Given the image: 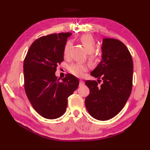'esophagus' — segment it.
I'll list each match as a JSON object with an SVG mask.
<instances>
[{
    "mask_svg": "<svg viewBox=\"0 0 150 150\" xmlns=\"http://www.w3.org/2000/svg\"><path fill=\"white\" fill-rule=\"evenodd\" d=\"M84 84V82L81 79L80 81H79V86H83Z\"/></svg>",
    "mask_w": 150,
    "mask_h": 150,
    "instance_id": "obj_1",
    "label": "esophagus"
}]
</instances>
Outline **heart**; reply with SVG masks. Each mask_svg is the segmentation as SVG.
Instances as JSON below:
<instances>
[{"mask_svg": "<svg viewBox=\"0 0 150 150\" xmlns=\"http://www.w3.org/2000/svg\"><path fill=\"white\" fill-rule=\"evenodd\" d=\"M80 40L86 51L88 53L90 54L88 57L89 62L93 66L98 64L101 61V57L98 54L93 53L95 47H96V42H95L94 38L90 35H84L81 37ZM71 44V41L69 40L67 41L65 44L64 47V57L68 56ZM68 70L72 75L76 76V77H80L83 76L84 73L88 71V66L84 64L73 63L68 66Z\"/></svg>", "mask_w": 150, "mask_h": 150, "instance_id": "1", "label": "heart"}]
</instances>
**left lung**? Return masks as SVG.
Segmentation results:
<instances>
[{"instance_id":"left-lung-1","label":"left lung","mask_w":150,"mask_h":150,"mask_svg":"<svg viewBox=\"0 0 150 150\" xmlns=\"http://www.w3.org/2000/svg\"><path fill=\"white\" fill-rule=\"evenodd\" d=\"M103 60L91 73L100 80L86 81L90 94L86 98V108L95 119L107 120L122 110L131 94L133 64L128 49L121 41L104 39L101 46Z\"/></svg>"}]
</instances>
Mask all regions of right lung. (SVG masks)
<instances>
[{
  "label": "right lung",
  "instance_id": "obj_1",
  "mask_svg": "<svg viewBox=\"0 0 150 150\" xmlns=\"http://www.w3.org/2000/svg\"><path fill=\"white\" fill-rule=\"evenodd\" d=\"M71 33L42 36L31 44L24 61V89L33 108L40 115L55 119L65 113L68 98L77 90L79 79L67 74L60 81L55 76L64 60V47Z\"/></svg>",
  "mask_w": 150,
  "mask_h": 150
}]
</instances>
